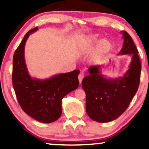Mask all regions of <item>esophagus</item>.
<instances>
[{"instance_id": "esophagus-1", "label": "esophagus", "mask_w": 149, "mask_h": 149, "mask_svg": "<svg viewBox=\"0 0 149 149\" xmlns=\"http://www.w3.org/2000/svg\"><path fill=\"white\" fill-rule=\"evenodd\" d=\"M84 78V74L82 73H80L79 74V76H78V80H79V82H80V83H81V82H82V78Z\"/></svg>"}]
</instances>
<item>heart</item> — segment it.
I'll list each match as a JSON object with an SVG mask.
<instances>
[{
	"instance_id": "heart-1",
	"label": "heart",
	"mask_w": 149,
	"mask_h": 149,
	"mask_svg": "<svg viewBox=\"0 0 149 149\" xmlns=\"http://www.w3.org/2000/svg\"><path fill=\"white\" fill-rule=\"evenodd\" d=\"M96 46L98 52L103 54L109 53L113 48V44L110 40L104 39L100 41L99 35L94 34L87 36L82 39L78 45V48L81 53H86L90 51Z\"/></svg>"
}]
</instances>
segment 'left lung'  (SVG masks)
<instances>
[{
    "mask_svg": "<svg viewBox=\"0 0 149 149\" xmlns=\"http://www.w3.org/2000/svg\"><path fill=\"white\" fill-rule=\"evenodd\" d=\"M123 44L118 55H128L131 62L123 76L110 78L101 72V65L88 69L89 76L82 81L86 94V111L90 119L106 123L117 119L128 108L137 92L140 81L141 62L137 48L132 37L126 31Z\"/></svg>",
    "mask_w": 149,
    "mask_h": 149,
    "instance_id": "obj_1",
    "label": "left lung"
}]
</instances>
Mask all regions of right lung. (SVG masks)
Instances as JSON below:
<instances>
[{
  "instance_id": "1",
  "label": "right lung",
  "mask_w": 149,
  "mask_h": 149,
  "mask_svg": "<svg viewBox=\"0 0 149 149\" xmlns=\"http://www.w3.org/2000/svg\"><path fill=\"white\" fill-rule=\"evenodd\" d=\"M37 30L35 28L28 31L15 51L12 84L22 110L37 121L49 123L60 117L62 98L79 86L80 71L59 73L46 79L31 77L25 60V44L30 34Z\"/></svg>"
}]
</instances>
